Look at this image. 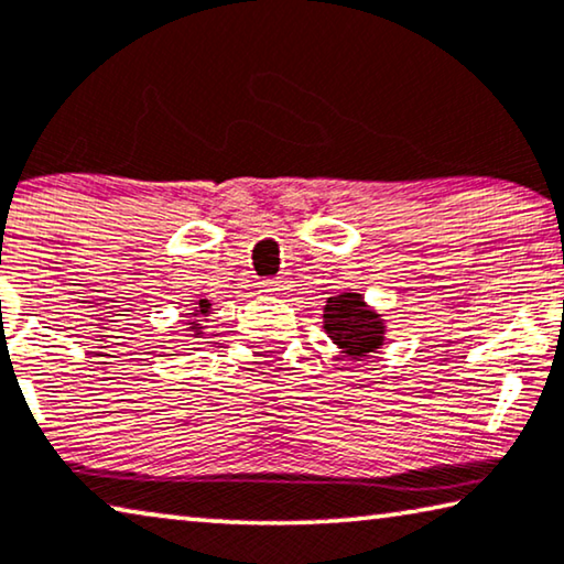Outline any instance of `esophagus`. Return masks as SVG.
I'll list each match as a JSON object with an SVG mask.
<instances>
[{
  "instance_id": "esophagus-1",
  "label": "esophagus",
  "mask_w": 564,
  "mask_h": 564,
  "mask_svg": "<svg viewBox=\"0 0 564 564\" xmlns=\"http://www.w3.org/2000/svg\"><path fill=\"white\" fill-rule=\"evenodd\" d=\"M262 288L269 295H282V292H288L292 288V282L290 276H276V280H264Z\"/></svg>"
}]
</instances>
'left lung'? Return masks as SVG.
Segmentation results:
<instances>
[{
	"label": "left lung",
	"instance_id": "8db88e82",
	"mask_svg": "<svg viewBox=\"0 0 564 564\" xmlns=\"http://www.w3.org/2000/svg\"><path fill=\"white\" fill-rule=\"evenodd\" d=\"M323 317L325 330L343 348V354L350 358L377 354L383 340V323L377 313L366 307L361 295L343 292L338 297H330Z\"/></svg>",
	"mask_w": 564,
	"mask_h": 564
}]
</instances>
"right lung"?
Segmentation results:
<instances>
[{
	"label": "right lung",
	"instance_id": "right-lung-1",
	"mask_svg": "<svg viewBox=\"0 0 564 564\" xmlns=\"http://www.w3.org/2000/svg\"><path fill=\"white\" fill-rule=\"evenodd\" d=\"M210 310V305H208V300H200L198 302V310H195V313H200V315H206ZM191 325H198V323H191Z\"/></svg>",
	"mask_w": 564,
	"mask_h": 564
}]
</instances>
